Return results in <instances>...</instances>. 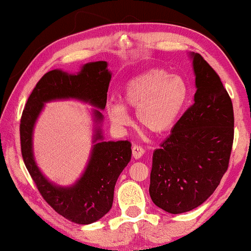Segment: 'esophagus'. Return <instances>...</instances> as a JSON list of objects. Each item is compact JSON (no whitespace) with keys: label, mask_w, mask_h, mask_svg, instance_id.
<instances>
[{"label":"esophagus","mask_w":251,"mask_h":251,"mask_svg":"<svg viewBox=\"0 0 251 251\" xmlns=\"http://www.w3.org/2000/svg\"><path fill=\"white\" fill-rule=\"evenodd\" d=\"M144 153H145V151H144L143 147H140L138 145L132 146V156L135 157V159H140Z\"/></svg>","instance_id":"34e87169"}]
</instances>
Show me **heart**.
Instances as JSON below:
<instances>
[{
  "label": "heart",
  "mask_w": 251,
  "mask_h": 251,
  "mask_svg": "<svg viewBox=\"0 0 251 251\" xmlns=\"http://www.w3.org/2000/svg\"><path fill=\"white\" fill-rule=\"evenodd\" d=\"M187 85L180 76L163 70H151L130 78L121 92V104L109 101L106 112L116 128L131 123L129 112L136 111L137 121L155 135L169 130L187 100Z\"/></svg>",
  "instance_id": "heart-1"
}]
</instances>
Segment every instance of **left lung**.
<instances>
[{
    "instance_id": "obj_1",
    "label": "left lung",
    "mask_w": 251,
    "mask_h": 251,
    "mask_svg": "<svg viewBox=\"0 0 251 251\" xmlns=\"http://www.w3.org/2000/svg\"><path fill=\"white\" fill-rule=\"evenodd\" d=\"M194 104L153 152L150 195L170 214L201 205L228 168L234 137L233 105L218 74L201 54L191 52Z\"/></svg>"
}]
</instances>
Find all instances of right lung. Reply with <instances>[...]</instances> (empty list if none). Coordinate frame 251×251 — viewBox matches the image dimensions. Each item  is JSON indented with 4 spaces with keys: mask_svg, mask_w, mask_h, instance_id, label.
<instances>
[{
    "mask_svg": "<svg viewBox=\"0 0 251 251\" xmlns=\"http://www.w3.org/2000/svg\"><path fill=\"white\" fill-rule=\"evenodd\" d=\"M112 73L106 61L82 66L76 74L53 70L44 74L28 97L20 120V145L24 162L44 200L68 221L87 225L111 210L116 180L131 159L128 140L105 142L101 122ZM60 99H76L94 105V145L80 180L71 187L51 183L37 167L32 153V130L44 104Z\"/></svg>",
    "mask_w": 251,
    "mask_h": 251,
    "instance_id": "right-lung-1",
    "label": "right lung"
}]
</instances>
